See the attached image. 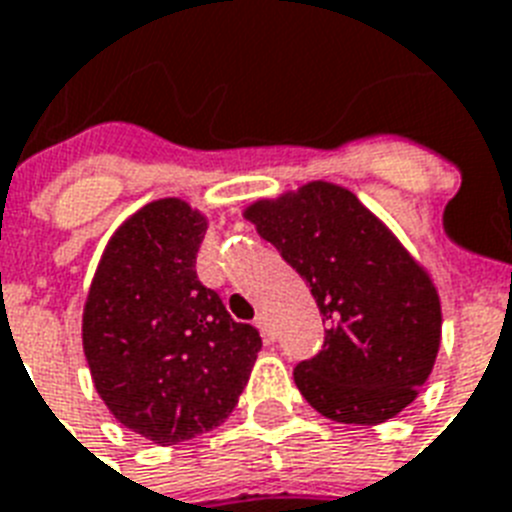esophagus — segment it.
Here are the masks:
<instances>
[{"instance_id":"esophagus-1","label":"esophagus","mask_w":512,"mask_h":512,"mask_svg":"<svg viewBox=\"0 0 512 512\" xmlns=\"http://www.w3.org/2000/svg\"><path fill=\"white\" fill-rule=\"evenodd\" d=\"M255 325L260 328V333H263L265 338H273V325H270V317L265 315V312H260V315L255 317Z\"/></svg>"}]
</instances>
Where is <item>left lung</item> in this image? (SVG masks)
<instances>
[{"label": "left lung", "instance_id": "1", "mask_svg": "<svg viewBox=\"0 0 512 512\" xmlns=\"http://www.w3.org/2000/svg\"><path fill=\"white\" fill-rule=\"evenodd\" d=\"M242 216L309 283L328 322L320 354L294 369L309 406L341 424H382L411 406L442 341L429 270L336 182L260 197Z\"/></svg>", "mask_w": 512, "mask_h": 512}]
</instances>
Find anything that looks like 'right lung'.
<instances>
[{
	"mask_svg": "<svg viewBox=\"0 0 512 512\" xmlns=\"http://www.w3.org/2000/svg\"><path fill=\"white\" fill-rule=\"evenodd\" d=\"M210 221L182 197L124 218L106 242L83 307V351L122 427L176 445L229 419L263 349L234 322L195 260Z\"/></svg>",
	"mask_w": 512,
	"mask_h": 512,
	"instance_id": "obj_1",
	"label": "right lung"
}]
</instances>
